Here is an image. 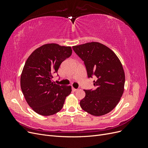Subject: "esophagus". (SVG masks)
Wrapping results in <instances>:
<instances>
[{
  "label": "esophagus",
  "mask_w": 148,
  "mask_h": 148,
  "mask_svg": "<svg viewBox=\"0 0 148 148\" xmlns=\"http://www.w3.org/2000/svg\"><path fill=\"white\" fill-rule=\"evenodd\" d=\"M71 89H72L73 91H77V89H76V88H73V87L71 88Z\"/></svg>",
  "instance_id": "34e87169"
}]
</instances>
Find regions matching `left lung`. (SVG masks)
Listing matches in <instances>:
<instances>
[{
	"label": "left lung",
	"instance_id": "8db88e82",
	"mask_svg": "<svg viewBox=\"0 0 148 148\" xmlns=\"http://www.w3.org/2000/svg\"><path fill=\"white\" fill-rule=\"evenodd\" d=\"M73 49L84 62L88 78L94 76L96 79L93 82L96 89L84 90L86 95L80 106L95 116L110 112L118 104L124 91L125 73L118 57L97 42L75 46Z\"/></svg>",
	"mask_w": 148,
	"mask_h": 148
}]
</instances>
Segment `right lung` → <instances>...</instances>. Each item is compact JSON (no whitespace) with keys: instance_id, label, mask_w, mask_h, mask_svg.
<instances>
[{"instance_id":"add662e5","label":"right lung","mask_w":148,"mask_h":148,"mask_svg":"<svg viewBox=\"0 0 148 148\" xmlns=\"http://www.w3.org/2000/svg\"><path fill=\"white\" fill-rule=\"evenodd\" d=\"M71 53V47L46 44L34 50L26 60L20 86L26 102L35 112L49 116L62 109L71 87L54 84L52 79L62 62Z\"/></svg>"}]
</instances>
